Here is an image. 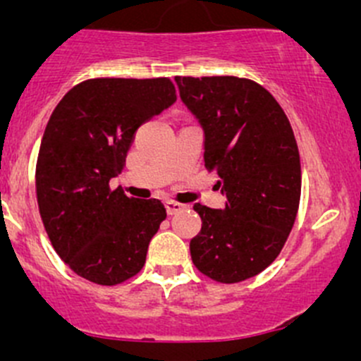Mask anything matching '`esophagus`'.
Returning a JSON list of instances; mask_svg holds the SVG:
<instances>
[{
  "mask_svg": "<svg viewBox=\"0 0 361 361\" xmlns=\"http://www.w3.org/2000/svg\"><path fill=\"white\" fill-rule=\"evenodd\" d=\"M185 204H180V202H176V201H167L166 202V209H167V213L169 214H176V213H180V211H183L185 209Z\"/></svg>",
  "mask_w": 361,
  "mask_h": 361,
  "instance_id": "34e87169",
  "label": "esophagus"
}]
</instances>
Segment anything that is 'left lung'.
I'll use <instances>...</instances> for the list:
<instances>
[{
  "instance_id": "obj_1",
  "label": "left lung",
  "mask_w": 361,
  "mask_h": 361,
  "mask_svg": "<svg viewBox=\"0 0 361 361\" xmlns=\"http://www.w3.org/2000/svg\"><path fill=\"white\" fill-rule=\"evenodd\" d=\"M180 97L204 130V164L216 171L224 209L195 204V267L220 283L260 274L285 246L300 202V157L278 101L238 76H176Z\"/></svg>"
}]
</instances>
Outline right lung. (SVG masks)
Returning <instances> with one entry per match:
<instances>
[{"label": "right lung", "mask_w": 361, "mask_h": 361, "mask_svg": "<svg viewBox=\"0 0 361 361\" xmlns=\"http://www.w3.org/2000/svg\"><path fill=\"white\" fill-rule=\"evenodd\" d=\"M176 101L169 78H92L73 87L50 115L36 162V197L54 250L96 285L143 269L166 207L111 190L137 127Z\"/></svg>", "instance_id": "obj_1"}]
</instances>
